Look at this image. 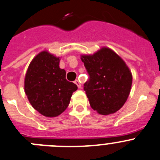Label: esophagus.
Here are the masks:
<instances>
[{"instance_id":"esophagus-1","label":"esophagus","mask_w":160,"mask_h":160,"mask_svg":"<svg viewBox=\"0 0 160 160\" xmlns=\"http://www.w3.org/2000/svg\"><path fill=\"white\" fill-rule=\"evenodd\" d=\"M75 84L77 85V87H78L79 88H81V83H80V81L79 80H75Z\"/></svg>"}]
</instances>
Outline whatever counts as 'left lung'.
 Instances as JSON below:
<instances>
[{
  "label": "left lung",
  "instance_id": "8db88e82",
  "mask_svg": "<svg viewBox=\"0 0 160 160\" xmlns=\"http://www.w3.org/2000/svg\"><path fill=\"white\" fill-rule=\"evenodd\" d=\"M89 78L84 90L91 107L100 114L114 113L123 106L130 94L132 75L120 56L103 47L92 55H82Z\"/></svg>",
  "mask_w": 160,
  "mask_h": 160
}]
</instances>
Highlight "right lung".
<instances>
[{
  "label": "right lung",
  "instance_id": "1",
  "mask_svg": "<svg viewBox=\"0 0 160 160\" xmlns=\"http://www.w3.org/2000/svg\"><path fill=\"white\" fill-rule=\"evenodd\" d=\"M77 86L66 80V72L59 68V58L47 51L36 55L26 72L25 92L34 109L43 116L56 117L70 103Z\"/></svg>",
  "mask_w": 160,
  "mask_h": 160
}]
</instances>
